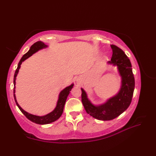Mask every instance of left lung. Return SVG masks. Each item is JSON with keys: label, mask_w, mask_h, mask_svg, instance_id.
<instances>
[{"label": "left lung", "mask_w": 156, "mask_h": 156, "mask_svg": "<svg viewBox=\"0 0 156 156\" xmlns=\"http://www.w3.org/2000/svg\"><path fill=\"white\" fill-rule=\"evenodd\" d=\"M112 55L108 64L117 66L121 77V86L118 93L110 98L105 103L94 105L87 97L83 88L82 90V102L88 114L101 121L114 119L122 114L130 105L135 88V78L130 60L121 49L111 45Z\"/></svg>", "instance_id": "left-lung-1"}]
</instances>
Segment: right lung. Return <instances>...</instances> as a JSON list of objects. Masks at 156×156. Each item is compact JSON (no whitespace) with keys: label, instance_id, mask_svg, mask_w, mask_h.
I'll list each match as a JSON object with an SVG mask.
<instances>
[{"label":"right lung","instance_id":"1","mask_svg":"<svg viewBox=\"0 0 156 156\" xmlns=\"http://www.w3.org/2000/svg\"><path fill=\"white\" fill-rule=\"evenodd\" d=\"M48 45H46L44 43H43L42 41H37L35 43L34 45H32L31 46L29 50L26 53L25 55H23V57L21 58V60L19 61V64L17 66V68H16L15 75H14V80H13V83H14V90H13V92H14V98H15V101L16 105L19 107L23 114L26 117H27L29 120H30L31 121L35 122V123L39 124V125H45V124H49L51 123L52 122H54L56 120L61 117V115H62L63 111H64V107L66 103V99H67L68 96L69 94V92L71 91L72 88L74 87V84H72L71 85H69V87H66L64 90H62L60 93L59 94V98L57 102V105H56L55 108H54V110L51 111L49 113L45 115L44 116H37V115H34L29 113V112H26L25 111L23 110V109L20 107L19 105L18 104L17 101H16V96H15V84H16V77L18 74V72L20 68H21V65L22 64L23 62H24L25 59H27L29 58L30 56H31L33 54H35V52L38 51L40 49H42L44 48H47Z\"/></svg>","mask_w":156,"mask_h":156}]
</instances>
